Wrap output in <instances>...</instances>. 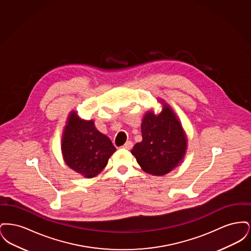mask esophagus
I'll return each instance as SVG.
<instances>
[{"label":"esophagus","mask_w":251,"mask_h":251,"mask_svg":"<svg viewBox=\"0 0 251 251\" xmlns=\"http://www.w3.org/2000/svg\"><path fill=\"white\" fill-rule=\"evenodd\" d=\"M131 148H132V142L131 141H128L123 145V149L125 150H131Z\"/></svg>","instance_id":"1"}]
</instances>
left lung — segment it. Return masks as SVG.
I'll return each instance as SVG.
<instances>
[{
    "label": "left lung",
    "mask_w": 251,
    "mask_h": 251,
    "mask_svg": "<svg viewBox=\"0 0 251 251\" xmlns=\"http://www.w3.org/2000/svg\"><path fill=\"white\" fill-rule=\"evenodd\" d=\"M158 100L162 111L156 115L151 110L144 115L142 141L134 145L131 154L145 172L163 176L182 162L187 136L173 109L163 100Z\"/></svg>",
    "instance_id": "left-lung-1"
}]
</instances>
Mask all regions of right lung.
Listing matches in <instances>:
<instances>
[{
  "label": "right lung",
  "mask_w": 251,
  "mask_h": 251,
  "mask_svg": "<svg viewBox=\"0 0 251 251\" xmlns=\"http://www.w3.org/2000/svg\"><path fill=\"white\" fill-rule=\"evenodd\" d=\"M61 142L65 163L87 179L100 174L116 151L109 137L97 130L94 120H82L75 111L68 117Z\"/></svg>",
  "instance_id": "1"
}]
</instances>
